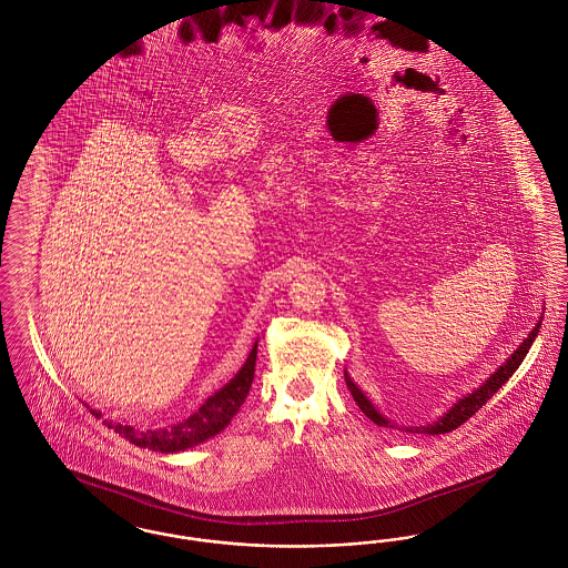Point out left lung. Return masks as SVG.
<instances>
[{
	"label": "left lung",
	"mask_w": 568,
	"mask_h": 568,
	"mask_svg": "<svg viewBox=\"0 0 568 568\" xmlns=\"http://www.w3.org/2000/svg\"><path fill=\"white\" fill-rule=\"evenodd\" d=\"M540 324H537V327L528 334V338L517 347V352L491 375V377L487 378L486 383L481 385V387H477L473 394H468V396H464L462 400H458V405L452 406L440 419H436L434 424H428V426H413V428H406L405 433L410 434H445L452 433V430H456L459 428L464 422H468V417H473L481 406L486 405L487 400L509 381V378L514 377L515 371L519 368V364L524 362V357H526V353L528 349L532 347V341L537 338V334H539ZM345 381H347V387H349V392H352L353 400H355V405L362 408V413L371 419V422H375L377 426H383V428H394L381 413H378L375 406L371 405V400L355 387V383H353L352 378L345 375Z\"/></svg>",
	"instance_id": "8db88e82"
}]
</instances>
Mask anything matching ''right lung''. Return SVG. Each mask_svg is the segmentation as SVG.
<instances>
[{
    "instance_id": "obj_1",
    "label": "right lung",
    "mask_w": 568,
    "mask_h": 568,
    "mask_svg": "<svg viewBox=\"0 0 568 568\" xmlns=\"http://www.w3.org/2000/svg\"><path fill=\"white\" fill-rule=\"evenodd\" d=\"M255 359H257V343L253 345V349L248 353V357H246L243 368L239 371V375L232 378L225 387H221L215 396H211L187 419H183L174 426L144 430V428L130 426V424H112V422H109V428L119 433V436L128 438L130 443H134L135 447H146V449L162 452V454L185 452L187 447L200 445L206 438L221 433L232 422V417L239 413V408L243 405L244 398L251 389L253 377H255ZM91 413L95 417L102 415L95 408H91Z\"/></svg>"
}]
</instances>
